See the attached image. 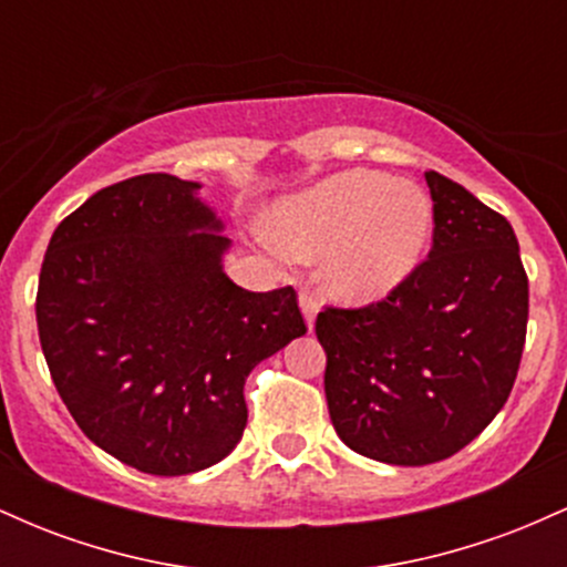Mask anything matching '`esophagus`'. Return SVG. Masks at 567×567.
Wrapping results in <instances>:
<instances>
[{
  "label": "esophagus",
  "instance_id": "obj_1",
  "mask_svg": "<svg viewBox=\"0 0 567 567\" xmlns=\"http://www.w3.org/2000/svg\"><path fill=\"white\" fill-rule=\"evenodd\" d=\"M298 306H301V311H303V320H306V328H315V320H317V311H320V301H317L315 296H311V292H301V296H298Z\"/></svg>",
  "mask_w": 567,
  "mask_h": 567
}]
</instances>
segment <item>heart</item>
I'll return each mask as SVG.
<instances>
[{"mask_svg":"<svg viewBox=\"0 0 567 567\" xmlns=\"http://www.w3.org/2000/svg\"><path fill=\"white\" fill-rule=\"evenodd\" d=\"M434 207L424 188L343 171L279 202L269 234L290 256H322V282L347 303L386 298L424 261Z\"/></svg>","mask_w":567,"mask_h":567,"instance_id":"1","label":"heart"}]
</instances>
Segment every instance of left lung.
Masks as SVG:
<instances>
[{"instance_id":"left-lung-1","label":"left lung","mask_w":567,"mask_h":567,"mask_svg":"<svg viewBox=\"0 0 567 567\" xmlns=\"http://www.w3.org/2000/svg\"><path fill=\"white\" fill-rule=\"evenodd\" d=\"M432 252L362 309L317 315L338 437L394 466L451 458L496 419L517 379L528 277L512 224L429 171Z\"/></svg>"}]
</instances>
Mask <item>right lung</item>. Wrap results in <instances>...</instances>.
<instances>
[{
	"mask_svg": "<svg viewBox=\"0 0 567 567\" xmlns=\"http://www.w3.org/2000/svg\"><path fill=\"white\" fill-rule=\"evenodd\" d=\"M199 188L167 173L101 188L58 224L39 275V341L69 413L159 477L226 458L250 370L306 333L296 290L226 277L231 239Z\"/></svg>",
	"mask_w": 567,
	"mask_h": 567,
	"instance_id": "right-lung-1",
	"label": "right lung"
}]
</instances>
